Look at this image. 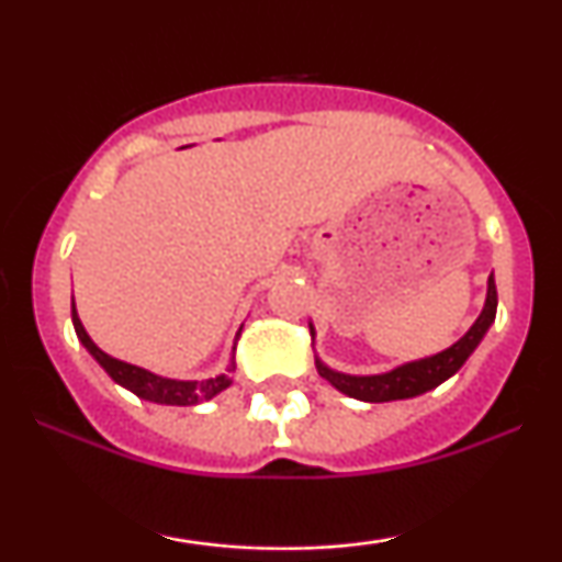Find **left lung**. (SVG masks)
Here are the masks:
<instances>
[{
    "mask_svg": "<svg viewBox=\"0 0 562 562\" xmlns=\"http://www.w3.org/2000/svg\"><path fill=\"white\" fill-rule=\"evenodd\" d=\"M496 317V285L494 274H488V290H486V303H483L481 317L473 322V327L457 340L454 346H449L447 351L434 353V357L417 359V362H406L396 370L383 372V375H344V372H335L327 364H322L317 359L319 375L338 389L346 396L359 398V402H396V398H412L420 396V393L436 389L443 380H449L460 370L462 364L468 362L470 353L475 351V346L481 344L483 335H486L488 327ZM314 338V327L308 325Z\"/></svg>",
    "mask_w": 562,
    "mask_h": 562,
    "instance_id": "obj_1",
    "label": "left lung"
}]
</instances>
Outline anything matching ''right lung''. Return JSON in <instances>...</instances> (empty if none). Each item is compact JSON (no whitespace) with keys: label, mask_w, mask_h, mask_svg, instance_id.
<instances>
[{"label":"right lung","mask_w":562,"mask_h":562,"mask_svg":"<svg viewBox=\"0 0 562 562\" xmlns=\"http://www.w3.org/2000/svg\"><path fill=\"white\" fill-rule=\"evenodd\" d=\"M70 317H74L76 335H79L83 348H87L97 362H100L102 370H105L115 383L124 385V389H128L132 393H137V396L145 398V402L169 404V406H192L198 402H209V398H214L216 393H222L224 389H229L232 385L229 372L235 370V364H229V370L224 372V375H216L209 380H171V378H160L150 370H142V367L121 362V359H113L111 353L102 351V348L89 338L87 330H83L79 314H76V303L74 308H70Z\"/></svg>","instance_id":"obj_1"}]
</instances>
